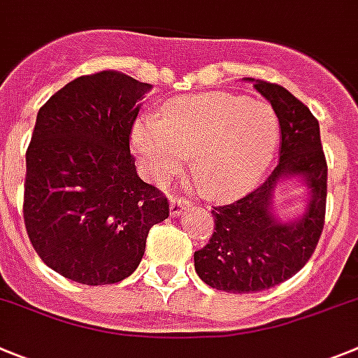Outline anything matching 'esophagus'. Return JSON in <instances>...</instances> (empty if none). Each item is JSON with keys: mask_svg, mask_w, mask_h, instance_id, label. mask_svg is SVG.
<instances>
[{"mask_svg": "<svg viewBox=\"0 0 358 358\" xmlns=\"http://www.w3.org/2000/svg\"><path fill=\"white\" fill-rule=\"evenodd\" d=\"M186 208H189V201L179 199V196H170V215H172L173 218H177V216L182 213V209Z\"/></svg>", "mask_w": 358, "mask_h": 358, "instance_id": "esophagus-1", "label": "esophagus"}]
</instances>
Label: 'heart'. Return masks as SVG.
Masks as SVG:
<instances>
[{
  "instance_id": "obj_1",
  "label": "heart",
  "mask_w": 358,
  "mask_h": 358,
  "mask_svg": "<svg viewBox=\"0 0 358 358\" xmlns=\"http://www.w3.org/2000/svg\"><path fill=\"white\" fill-rule=\"evenodd\" d=\"M278 119L273 108L243 96L209 92L165 104L162 120L142 117L131 129V147L152 181H165L192 165L202 188L231 199L257 185L273 162Z\"/></svg>"
}]
</instances>
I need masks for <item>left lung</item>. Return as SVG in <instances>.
<instances>
[{
  "label": "left lung",
  "instance_id": "left-lung-1",
  "mask_svg": "<svg viewBox=\"0 0 358 358\" xmlns=\"http://www.w3.org/2000/svg\"><path fill=\"white\" fill-rule=\"evenodd\" d=\"M247 80L277 115L280 162L254 192L213 208L215 232L193 259L196 275L225 293H257L298 273L316 250L327 208L329 169L316 117L280 85ZM293 176L306 185L310 199L301 215L284 222L274 215L273 195L282 180Z\"/></svg>",
  "mask_w": 358,
  "mask_h": 358
}]
</instances>
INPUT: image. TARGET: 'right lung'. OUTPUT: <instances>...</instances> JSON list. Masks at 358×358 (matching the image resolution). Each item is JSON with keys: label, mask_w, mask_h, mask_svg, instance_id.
<instances>
[{"label": "right lung", "mask_w": 358, "mask_h": 358, "mask_svg": "<svg viewBox=\"0 0 358 358\" xmlns=\"http://www.w3.org/2000/svg\"><path fill=\"white\" fill-rule=\"evenodd\" d=\"M152 88L117 71L65 85L38 110L26 150L24 225L38 257L69 280L129 277L169 201L136 173L129 134Z\"/></svg>", "instance_id": "right-lung-1"}]
</instances>
